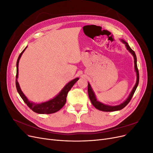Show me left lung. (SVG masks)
Listing matches in <instances>:
<instances>
[{
	"mask_svg": "<svg viewBox=\"0 0 153 153\" xmlns=\"http://www.w3.org/2000/svg\"><path fill=\"white\" fill-rule=\"evenodd\" d=\"M121 41L125 45L127 50L132 54V55L133 56L134 64H135V71L137 73V82H136V84H135V86H134V87L133 88L131 93L129 94V96L128 97V98L121 104H120L119 105H116V106H110V105H105L104 103L100 102V101L97 100L96 97L95 96V94H94L93 90H92L89 83H88V94H89V99L91 101V103L93 105V106L96 109H98L101 111H103V112H114V111L120 110L123 109V108H124L131 100L132 97L137 89V87L138 85V82H139V73H138V69L137 64L136 54H135V52H134V51L130 48V47H129L127 42H126V41L123 39H121Z\"/></svg>",
	"mask_w": 153,
	"mask_h": 153,
	"instance_id": "left-lung-1",
	"label": "left lung"
}]
</instances>
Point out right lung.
<instances>
[{"label": "right lung", "instance_id": "right-lung-1", "mask_svg": "<svg viewBox=\"0 0 153 153\" xmlns=\"http://www.w3.org/2000/svg\"><path fill=\"white\" fill-rule=\"evenodd\" d=\"M27 47L21 52L19 57L18 58L17 62H16V89L18 94H20V97L22 98V100H24V102L27 104V105L28 106L32 111H34V112L36 113L42 114H53V113L56 112L59 110H61L63 107L64 105H65L66 102V97H67L68 92L70 91L71 87L78 80L79 78H76L75 79H73V80L68 83V84L64 86V87L61 90V91L53 99L41 103H35L33 102H31V101H29V100L27 98V97L25 96V94L23 93V92L20 89V85L18 84V80H17L18 77V64H19V61L22 55L24 52V51L25 50Z\"/></svg>", "mask_w": 153, "mask_h": 153}]
</instances>
